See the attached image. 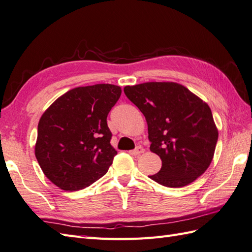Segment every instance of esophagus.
Wrapping results in <instances>:
<instances>
[{
  "mask_svg": "<svg viewBox=\"0 0 252 252\" xmlns=\"http://www.w3.org/2000/svg\"><path fill=\"white\" fill-rule=\"evenodd\" d=\"M144 151H145V150H144L143 147H137L136 149H134V150L130 151V154H132V156H134V157H138V156H140V154L143 153Z\"/></svg>",
  "mask_w": 252,
  "mask_h": 252,
  "instance_id": "1",
  "label": "esophagus"
}]
</instances>
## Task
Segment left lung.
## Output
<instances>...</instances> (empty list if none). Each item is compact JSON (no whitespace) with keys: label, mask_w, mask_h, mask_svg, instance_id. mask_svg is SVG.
Returning a JSON list of instances; mask_svg holds the SVG:
<instances>
[{"label":"left lung","mask_w":252,"mask_h":252,"mask_svg":"<svg viewBox=\"0 0 252 252\" xmlns=\"http://www.w3.org/2000/svg\"><path fill=\"white\" fill-rule=\"evenodd\" d=\"M124 90L144 114L150 150L162 159V168L150 178L167 188H183L204 173L218 139L208 103L175 82H147Z\"/></svg>","instance_id":"left-lung-1"}]
</instances>
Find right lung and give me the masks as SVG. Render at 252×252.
Wrapping results in <instances>:
<instances>
[{
  "label": "right lung",
  "mask_w": 252,
  "mask_h": 252,
  "mask_svg": "<svg viewBox=\"0 0 252 252\" xmlns=\"http://www.w3.org/2000/svg\"><path fill=\"white\" fill-rule=\"evenodd\" d=\"M120 94L121 87L113 84L76 87L42 114L35 156L57 188L83 189L107 172L117 151L111 145L106 118Z\"/></svg>",
  "instance_id": "add662e5"
}]
</instances>
